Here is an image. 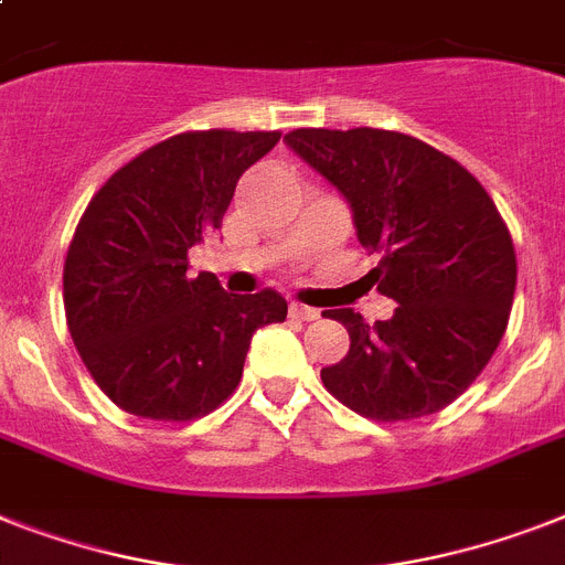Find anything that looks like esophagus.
<instances>
[{
	"label": "esophagus",
	"mask_w": 565,
	"mask_h": 565,
	"mask_svg": "<svg viewBox=\"0 0 565 565\" xmlns=\"http://www.w3.org/2000/svg\"><path fill=\"white\" fill-rule=\"evenodd\" d=\"M290 316L292 319H298V322H313V319H319V310H313V307H305V305H296V301H292Z\"/></svg>",
	"instance_id": "esophagus-1"
}]
</instances>
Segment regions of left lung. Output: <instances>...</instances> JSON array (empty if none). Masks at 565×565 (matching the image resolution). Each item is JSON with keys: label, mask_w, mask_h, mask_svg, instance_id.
I'll return each instance as SVG.
<instances>
[{"label": "left lung", "mask_w": 565, "mask_h": 565, "mask_svg": "<svg viewBox=\"0 0 565 565\" xmlns=\"http://www.w3.org/2000/svg\"><path fill=\"white\" fill-rule=\"evenodd\" d=\"M287 148L322 173L380 264L371 281L397 301L371 324L351 307L348 354L322 369L339 403L371 420L435 415L488 365L508 328L516 255L479 179L426 141L374 127L292 130Z\"/></svg>", "instance_id": "obj_1"}]
</instances>
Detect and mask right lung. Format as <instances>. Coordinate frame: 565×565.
<instances>
[{
    "instance_id": "1",
    "label": "right lung",
    "mask_w": 565,
    "mask_h": 565,
    "mask_svg": "<svg viewBox=\"0 0 565 565\" xmlns=\"http://www.w3.org/2000/svg\"><path fill=\"white\" fill-rule=\"evenodd\" d=\"M281 132L200 130L159 141L104 182L68 243L63 305L92 380L124 412L194 420L235 392L252 333L287 319L275 290L235 296L188 273L237 179Z\"/></svg>"
}]
</instances>
